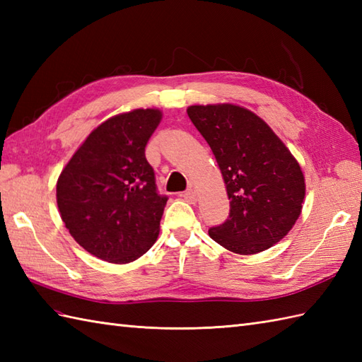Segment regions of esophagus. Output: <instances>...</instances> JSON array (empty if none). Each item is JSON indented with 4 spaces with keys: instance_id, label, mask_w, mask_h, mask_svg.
<instances>
[{
    "instance_id": "34e87169",
    "label": "esophagus",
    "mask_w": 362,
    "mask_h": 362,
    "mask_svg": "<svg viewBox=\"0 0 362 362\" xmlns=\"http://www.w3.org/2000/svg\"><path fill=\"white\" fill-rule=\"evenodd\" d=\"M180 197H183V201H187L188 204H196V194L193 189H188L185 193H182Z\"/></svg>"
}]
</instances>
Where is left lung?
I'll use <instances>...</instances> for the list:
<instances>
[{"label": "left lung", "mask_w": 362, "mask_h": 362, "mask_svg": "<svg viewBox=\"0 0 362 362\" xmlns=\"http://www.w3.org/2000/svg\"><path fill=\"white\" fill-rule=\"evenodd\" d=\"M187 113L211 148L230 199L228 219L211 227L210 238L240 255L272 247L302 213L306 187L298 161L241 105H189Z\"/></svg>", "instance_id": "left-lung-1"}]
</instances>
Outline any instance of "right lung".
<instances>
[{"label":"right lung","mask_w":362,"mask_h":362,"mask_svg":"<svg viewBox=\"0 0 362 362\" xmlns=\"http://www.w3.org/2000/svg\"><path fill=\"white\" fill-rule=\"evenodd\" d=\"M161 121L158 109H135L99 124L62 169L57 206L68 232L91 255L126 264L157 241L168 197L157 193L144 156Z\"/></svg>","instance_id":"add662e5"}]
</instances>
